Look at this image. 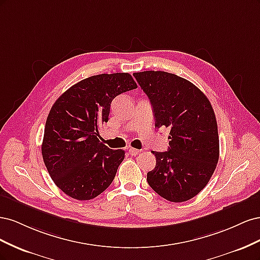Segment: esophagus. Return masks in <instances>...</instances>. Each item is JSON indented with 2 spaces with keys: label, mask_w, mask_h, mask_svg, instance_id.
<instances>
[{
  "label": "esophagus",
  "mask_w": 260,
  "mask_h": 260,
  "mask_svg": "<svg viewBox=\"0 0 260 260\" xmlns=\"http://www.w3.org/2000/svg\"><path fill=\"white\" fill-rule=\"evenodd\" d=\"M128 151H129L130 155H132V156H136V155H138V154L141 152L140 149H138V148H133V147H129V148H128Z\"/></svg>",
  "instance_id": "1"
}]
</instances>
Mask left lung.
Instances as JSON below:
<instances>
[{
  "label": "left lung",
  "mask_w": 260,
  "mask_h": 260,
  "mask_svg": "<svg viewBox=\"0 0 260 260\" xmlns=\"http://www.w3.org/2000/svg\"><path fill=\"white\" fill-rule=\"evenodd\" d=\"M153 107L155 127L170 129L166 152L152 153L155 168L147 182L165 200L180 203L206 186L219 159V137L214 109L192 82L175 74H133Z\"/></svg>",
  "instance_id": "obj_1"
}]
</instances>
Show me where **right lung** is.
Segmentation results:
<instances>
[{"mask_svg": "<svg viewBox=\"0 0 260 260\" xmlns=\"http://www.w3.org/2000/svg\"><path fill=\"white\" fill-rule=\"evenodd\" d=\"M138 85L127 73L86 78L61 94L45 122L42 156L60 190L78 201L96 198L111 185L124 158L122 149L100 141L113 100Z\"/></svg>", "mask_w": 260, "mask_h": 260, "instance_id": "add662e5", "label": "right lung"}]
</instances>
